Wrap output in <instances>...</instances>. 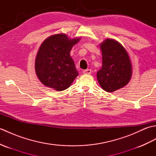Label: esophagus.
<instances>
[{"instance_id":"34e87169","label":"esophagus","mask_w":156,"mask_h":156,"mask_svg":"<svg viewBox=\"0 0 156 156\" xmlns=\"http://www.w3.org/2000/svg\"><path fill=\"white\" fill-rule=\"evenodd\" d=\"M92 72V70L90 69H85V70L83 71V73L85 74H91Z\"/></svg>"}]
</instances>
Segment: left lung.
I'll return each instance as SVG.
<instances>
[{
  "mask_svg": "<svg viewBox=\"0 0 156 156\" xmlns=\"http://www.w3.org/2000/svg\"><path fill=\"white\" fill-rule=\"evenodd\" d=\"M102 66L97 76L105 91L112 92L124 87L130 80L132 66L129 56L122 45L112 39L101 44Z\"/></svg>",
  "mask_w": 156,
  "mask_h": 156,
  "instance_id": "1",
  "label": "left lung"
}]
</instances>
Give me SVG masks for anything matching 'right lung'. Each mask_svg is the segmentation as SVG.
<instances>
[{
  "instance_id": "right-lung-1",
  "label": "right lung",
  "mask_w": 156,
  "mask_h": 156,
  "mask_svg": "<svg viewBox=\"0 0 156 156\" xmlns=\"http://www.w3.org/2000/svg\"><path fill=\"white\" fill-rule=\"evenodd\" d=\"M80 40V38L71 39L66 34H59L42 43L35 58V69L43 84L57 91L70 87L78 72L69 53Z\"/></svg>"
}]
</instances>
